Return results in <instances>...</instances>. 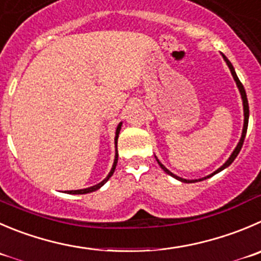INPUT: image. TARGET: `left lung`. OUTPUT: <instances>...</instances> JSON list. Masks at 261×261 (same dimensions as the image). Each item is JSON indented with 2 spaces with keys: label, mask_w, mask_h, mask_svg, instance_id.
Instances as JSON below:
<instances>
[{
  "label": "left lung",
  "mask_w": 261,
  "mask_h": 261,
  "mask_svg": "<svg viewBox=\"0 0 261 261\" xmlns=\"http://www.w3.org/2000/svg\"><path fill=\"white\" fill-rule=\"evenodd\" d=\"M222 56H223V59H224V61H225V63H227V65H228V68H229L230 73H232V76H233V79H234L236 84H237V87H238V91H240V93H241V98H242V105H244V128H242V135H241L240 142L237 143V146H236V148H234V150H233V152L230 153V156H229V158H228V160L225 161V163L223 164V165L220 166V168H218V169L215 170L214 173H212V174L206 175V177L200 178V179H185V178H182V177H178V175L173 174V173L170 172L169 169H166L165 166H164L163 164L160 163V160H159V159L156 158V156H155V158H156V161H158V163H159V165L161 166V169H163L164 172L166 173V174L172 175L173 178H175V179L180 180V182H183V183H195V182H200V180H203V179H207V178L213 177V175H215V174H217V173L222 172V170H224L225 168H228V166H229L230 164H232L233 161H234V159L237 158V155H238V153H240L241 148H242V145H244L245 137H246V132H247V125H249V113H250V111H249V101H247L246 91H245L244 86H242V83H241V82H240V79H238L237 74H236V70H234V68H233V65H232V64H230V61L228 60L227 58H225V55H223V54H222Z\"/></svg>",
  "instance_id": "1"
}]
</instances>
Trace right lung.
I'll return each mask as SVG.
<instances>
[{"label":"right lung","mask_w":261,"mask_h":261,"mask_svg":"<svg viewBox=\"0 0 261 261\" xmlns=\"http://www.w3.org/2000/svg\"><path fill=\"white\" fill-rule=\"evenodd\" d=\"M121 124L123 123H119L118 128H116V132H115V159H114V164H113V168H111L110 173L108 174V177L105 178V179L102 180V182H100L98 185H95L92 186V187H88V188H83V190H75V191H68V193H73V195H83V193H89V192H95V191H97L98 188L102 187L103 185H105L106 182H108L109 179H110L111 175L114 174V172H115V168H116V164H118V137H119V133H120V129H121Z\"/></svg>","instance_id":"add662e5"}]
</instances>
